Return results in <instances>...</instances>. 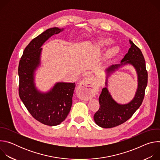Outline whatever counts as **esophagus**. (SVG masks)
Returning <instances> with one entry per match:
<instances>
[{"mask_svg": "<svg viewBox=\"0 0 160 160\" xmlns=\"http://www.w3.org/2000/svg\"><path fill=\"white\" fill-rule=\"evenodd\" d=\"M98 90L96 84L92 78L88 76L85 78L80 83L78 91L81 97L83 99H89L93 98Z\"/></svg>", "mask_w": 160, "mask_h": 160, "instance_id": "obj_1", "label": "esophagus"}]
</instances>
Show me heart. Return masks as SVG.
<instances>
[{"mask_svg":"<svg viewBox=\"0 0 160 160\" xmlns=\"http://www.w3.org/2000/svg\"><path fill=\"white\" fill-rule=\"evenodd\" d=\"M111 42H111V40H106V42H104V43H107V44H109V43H111ZM115 49H112L111 51V52H110V54H111V55H112L114 53H115Z\"/></svg>","mask_w":160,"mask_h":160,"instance_id":"obj_1","label":"heart"}]
</instances>
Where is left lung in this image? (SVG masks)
I'll return each mask as SVG.
<instances>
[{
    "label": "left lung",
    "instance_id": "1",
    "mask_svg": "<svg viewBox=\"0 0 160 160\" xmlns=\"http://www.w3.org/2000/svg\"><path fill=\"white\" fill-rule=\"evenodd\" d=\"M129 42L130 48L120 64H112L106 69V87L102 88L99 98V109L94 116L96 123L102 128H112L125 122L141 106L144 98L145 89L148 84L145 60L141 50L132 40H129ZM127 65H132L136 70L138 76V88L134 98L130 102L120 104L112 98L107 89V82L111 74Z\"/></svg>",
    "mask_w": 160,
    "mask_h": 160
}]
</instances>
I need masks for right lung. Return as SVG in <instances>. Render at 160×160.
<instances>
[{
  "label": "right lung",
  "mask_w": 160,
  "mask_h": 160,
  "mask_svg": "<svg viewBox=\"0 0 160 160\" xmlns=\"http://www.w3.org/2000/svg\"><path fill=\"white\" fill-rule=\"evenodd\" d=\"M64 29L49 28L33 39L25 48L18 67L21 100L35 119L49 126L58 125L67 117L72 105L75 83L56 82L44 92L38 89L35 78L41 65V47L51 37Z\"/></svg>",
  "instance_id": "add662e5"
}]
</instances>
